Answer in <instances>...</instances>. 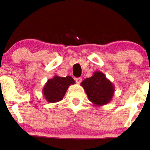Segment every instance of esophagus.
Listing matches in <instances>:
<instances>
[{"instance_id":"esophagus-1","label":"esophagus","mask_w":150,"mask_h":150,"mask_svg":"<svg viewBox=\"0 0 150 150\" xmlns=\"http://www.w3.org/2000/svg\"><path fill=\"white\" fill-rule=\"evenodd\" d=\"M75 81H76V82H77V83L78 84H79V83H81V82L82 81V78H81V77H77V78H76Z\"/></svg>"}]
</instances>
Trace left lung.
<instances>
[{
  "label": "left lung",
  "mask_w": 150,
  "mask_h": 150,
  "mask_svg": "<svg viewBox=\"0 0 150 150\" xmlns=\"http://www.w3.org/2000/svg\"><path fill=\"white\" fill-rule=\"evenodd\" d=\"M81 85L88 99L96 107L107 105L114 94V85L101 71H95L91 77L84 79Z\"/></svg>",
  "instance_id": "obj_1"
}]
</instances>
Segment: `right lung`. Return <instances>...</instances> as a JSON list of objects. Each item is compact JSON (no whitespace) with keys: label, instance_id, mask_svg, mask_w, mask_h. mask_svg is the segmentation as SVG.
Returning <instances> with one entry per match:
<instances>
[{"label":"right lung","instance_id":"obj_1","mask_svg":"<svg viewBox=\"0 0 150 150\" xmlns=\"http://www.w3.org/2000/svg\"><path fill=\"white\" fill-rule=\"evenodd\" d=\"M75 83L71 76L65 77L55 75L47 80L43 88V94L48 103H56L62 100L68 88Z\"/></svg>","mask_w":150,"mask_h":150}]
</instances>
